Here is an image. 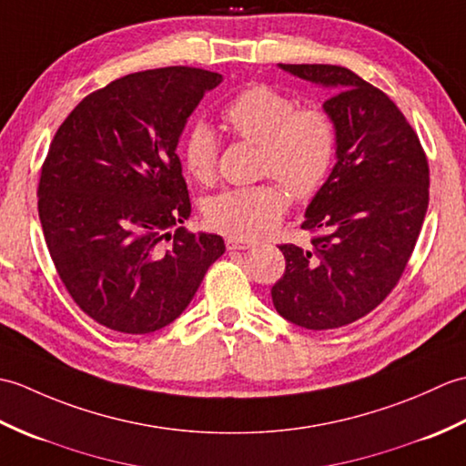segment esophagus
Segmentation results:
<instances>
[{"label":"esophagus","instance_id":"obj_1","mask_svg":"<svg viewBox=\"0 0 466 466\" xmlns=\"http://www.w3.org/2000/svg\"><path fill=\"white\" fill-rule=\"evenodd\" d=\"M227 243V249L229 251H243V249H251L257 243L249 241V239H239V237H229V239L225 241Z\"/></svg>","mask_w":466,"mask_h":466}]
</instances>
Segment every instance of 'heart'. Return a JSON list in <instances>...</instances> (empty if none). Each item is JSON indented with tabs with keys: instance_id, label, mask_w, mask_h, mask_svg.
<instances>
[{
	"instance_id": "b5f03b06",
	"label": "heart",
	"mask_w": 466,
	"mask_h": 466,
	"mask_svg": "<svg viewBox=\"0 0 466 466\" xmlns=\"http://www.w3.org/2000/svg\"><path fill=\"white\" fill-rule=\"evenodd\" d=\"M223 119L237 137L259 146L261 173L273 175L295 198H311L333 167L337 131L329 113L319 107L297 109L293 97L271 86H251L227 103ZM215 131L195 123L185 133L181 155L195 181L211 183L217 175ZM287 211V198L275 183L237 187L217 195L207 205V223L239 239H259L271 233Z\"/></svg>"
}]
</instances>
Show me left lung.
Masks as SVG:
<instances>
[{
	"label": "left lung",
	"mask_w": 466,
	"mask_h": 466,
	"mask_svg": "<svg viewBox=\"0 0 466 466\" xmlns=\"http://www.w3.org/2000/svg\"><path fill=\"white\" fill-rule=\"evenodd\" d=\"M279 67L330 91L337 163L305 211L301 229L323 231L313 249L279 245L287 267L273 305L299 327L337 329L373 311L405 271L429 207L427 155L389 96L350 69Z\"/></svg>",
	"instance_id": "8db88e82"
}]
</instances>
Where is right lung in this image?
Listing matches in <instances>:
<instances>
[{"mask_svg":"<svg viewBox=\"0 0 466 466\" xmlns=\"http://www.w3.org/2000/svg\"><path fill=\"white\" fill-rule=\"evenodd\" d=\"M221 81L198 67L126 76L79 101L51 141L41 229L61 283L103 327L146 335L173 323L225 253L219 235L181 227L191 201L177 157L185 123Z\"/></svg>","mask_w":466,"mask_h":466,"instance_id":"1","label":"right lung"}]
</instances>
